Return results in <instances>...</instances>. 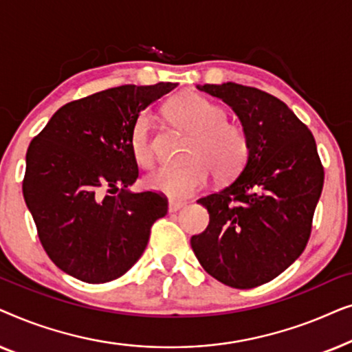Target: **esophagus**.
<instances>
[{
  "mask_svg": "<svg viewBox=\"0 0 352 352\" xmlns=\"http://www.w3.org/2000/svg\"><path fill=\"white\" fill-rule=\"evenodd\" d=\"M184 205H186L184 201H179V200H170V204H168V210H170L171 213H173V211L181 210L182 206H184Z\"/></svg>",
  "mask_w": 352,
  "mask_h": 352,
  "instance_id": "obj_1",
  "label": "esophagus"
}]
</instances>
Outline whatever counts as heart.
<instances>
[{"instance_id":"b5f03b06","label":"heart","mask_w":352,"mask_h":352,"mask_svg":"<svg viewBox=\"0 0 352 352\" xmlns=\"http://www.w3.org/2000/svg\"><path fill=\"white\" fill-rule=\"evenodd\" d=\"M166 113L177 126L190 133L186 158L179 166L163 165L146 177L148 189L171 199H186L208 182L211 171L219 181L234 177L248 158V134L242 124L228 120V112L197 93H181L166 105ZM131 153L141 166H151L155 158L152 118L139 115L129 134Z\"/></svg>"}]
</instances>
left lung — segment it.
Returning <instances> with one entry per match:
<instances>
[{"mask_svg":"<svg viewBox=\"0 0 352 352\" xmlns=\"http://www.w3.org/2000/svg\"><path fill=\"white\" fill-rule=\"evenodd\" d=\"M223 99L248 134L240 175L197 201L210 224L190 239L201 267L247 290L271 282L305 252L324 187V166L309 128L276 96L237 83L197 86Z\"/></svg>","mask_w":352,"mask_h":352,"instance_id":"obj_1","label":"left lung"}]
</instances>
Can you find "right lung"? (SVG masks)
Masks as SVG:
<instances>
[{
	"mask_svg": "<svg viewBox=\"0 0 352 352\" xmlns=\"http://www.w3.org/2000/svg\"><path fill=\"white\" fill-rule=\"evenodd\" d=\"M176 86L123 85L72 100L32 139L23 199L47 256L69 276L122 277L166 214L162 192L128 189L139 176L129 134L139 113Z\"/></svg>",
	"mask_w": 352,
	"mask_h": 352,
	"instance_id": "1",
	"label": "right lung"
}]
</instances>
